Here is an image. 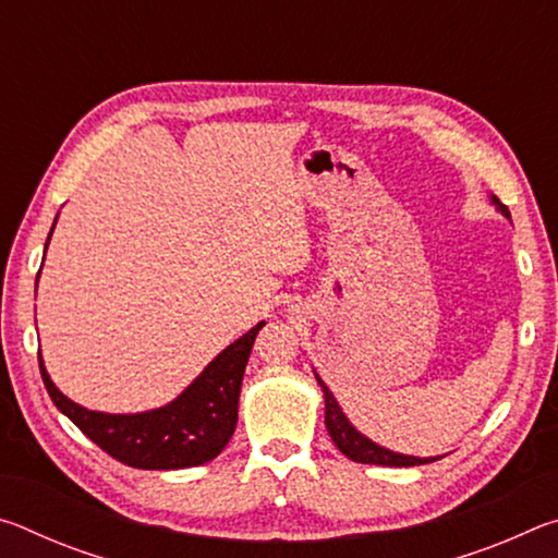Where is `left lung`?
I'll use <instances>...</instances> for the list:
<instances>
[{
    "mask_svg": "<svg viewBox=\"0 0 558 558\" xmlns=\"http://www.w3.org/2000/svg\"><path fill=\"white\" fill-rule=\"evenodd\" d=\"M493 204L497 206L502 216L509 219V209L507 206L493 196ZM317 384L323 386L325 391V426L329 430V438L335 440V446L344 452L349 460L354 462H366V465H389V468H413V465H426V462H436L438 458H413V456H401V452H393V450H386L381 446H376L374 440H369L366 436H362L352 423H349L347 415L339 409L337 399L332 396V391L327 389V384L319 379L315 374Z\"/></svg>",
    "mask_w": 558,
    "mask_h": 558,
    "instance_id": "8db88e82",
    "label": "left lung"
}]
</instances>
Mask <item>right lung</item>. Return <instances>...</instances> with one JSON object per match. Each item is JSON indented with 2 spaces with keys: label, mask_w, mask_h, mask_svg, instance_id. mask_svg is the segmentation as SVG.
<instances>
[{
  "label": "right lung",
  "mask_w": 558,
  "mask_h": 558,
  "mask_svg": "<svg viewBox=\"0 0 558 558\" xmlns=\"http://www.w3.org/2000/svg\"><path fill=\"white\" fill-rule=\"evenodd\" d=\"M263 325L266 323H258L226 347L174 401L145 413H100L73 403L69 396L56 389L39 352L41 379L56 409L69 415L110 458L140 470L204 465L219 456L233 436L243 372Z\"/></svg>",
  "instance_id": "1"
}]
</instances>
